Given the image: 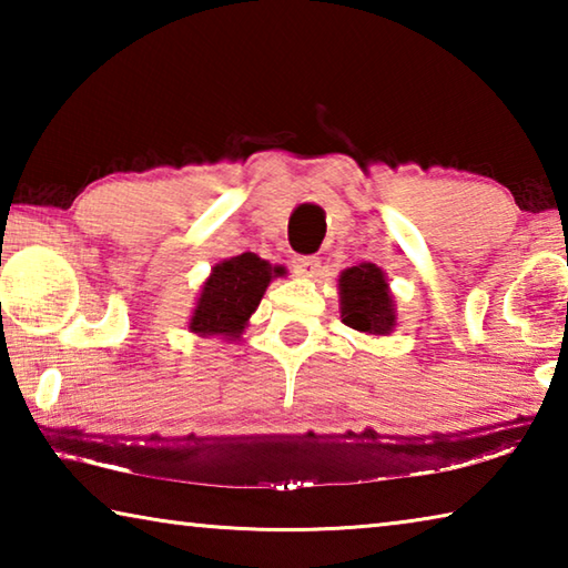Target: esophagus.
Segmentation results:
<instances>
[{"mask_svg":"<svg viewBox=\"0 0 568 568\" xmlns=\"http://www.w3.org/2000/svg\"><path fill=\"white\" fill-rule=\"evenodd\" d=\"M293 271L297 275L313 277V275H318V271H321V261L315 255H295L293 257Z\"/></svg>","mask_w":568,"mask_h":568,"instance_id":"1","label":"esophagus"}]
</instances>
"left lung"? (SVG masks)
I'll use <instances>...</instances> for the list:
<instances>
[{
    "instance_id": "1",
    "label": "left lung",
    "mask_w": 568,
    "mask_h": 568,
    "mask_svg": "<svg viewBox=\"0 0 568 568\" xmlns=\"http://www.w3.org/2000/svg\"><path fill=\"white\" fill-rule=\"evenodd\" d=\"M343 323L361 333L386 335L396 325L386 275L381 267L361 263L341 275Z\"/></svg>"
}]
</instances>
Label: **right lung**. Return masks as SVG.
<instances>
[{
	"mask_svg": "<svg viewBox=\"0 0 568 568\" xmlns=\"http://www.w3.org/2000/svg\"><path fill=\"white\" fill-rule=\"evenodd\" d=\"M273 275H283V267L267 265L253 253L217 263L200 293L190 331L237 338L250 315L261 305V297Z\"/></svg>",
	"mask_w": 568,
	"mask_h": 568,
	"instance_id": "add662e5",
	"label": "right lung"
}]
</instances>
